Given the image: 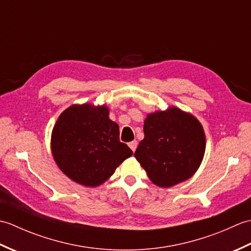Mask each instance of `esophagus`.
Returning <instances> with one entry per match:
<instances>
[{"label":"esophagus","instance_id":"34e87169","mask_svg":"<svg viewBox=\"0 0 251 251\" xmlns=\"http://www.w3.org/2000/svg\"><path fill=\"white\" fill-rule=\"evenodd\" d=\"M128 146H129V148H130L131 150H132V152H135V151H136V149H137V146H138V142H137L136 140H134V141L129 142V143H128Z\"/></svg>","mask_w":251,"mask_h":251}]
</instances>
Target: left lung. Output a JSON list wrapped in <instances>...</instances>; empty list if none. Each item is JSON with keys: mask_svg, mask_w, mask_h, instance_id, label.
I'll return each mask as SVG.
<instances>
[{"mask_svg": "<svg viewBox=\"0 0 251 251\" xmlns=\"http://www.w3.org/2000/svg\"><path fill=\"white\" fill-rule=\"evenodd\" d=\"M135 157L154 184L169 188L191 178L205 153V134L194 116L177 108L148 115Z\"/></svg>", "mask_w": 251, "mask_h": 251, "instance_id": "obj_1", "label": "left lung"}]
</instances>
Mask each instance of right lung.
<instances>
[{
    "label": "right lung",
    "instance_id": "obj_1",
    "mask_svg": "<svg viewBox=\"0 0 251 251\" xmlns=\"http://www.w3.org/2000/svg\"><path fill=\"white\" fill-rule=\"evenodd\" d=\"M51 150L58 166L69 178L85 186H97L132 155L120 141L119 125L105 106L68 108L52 129Z\"/></svg>",
    "mask_w": 251,
    "mask_h": 251
}]
</instances>
